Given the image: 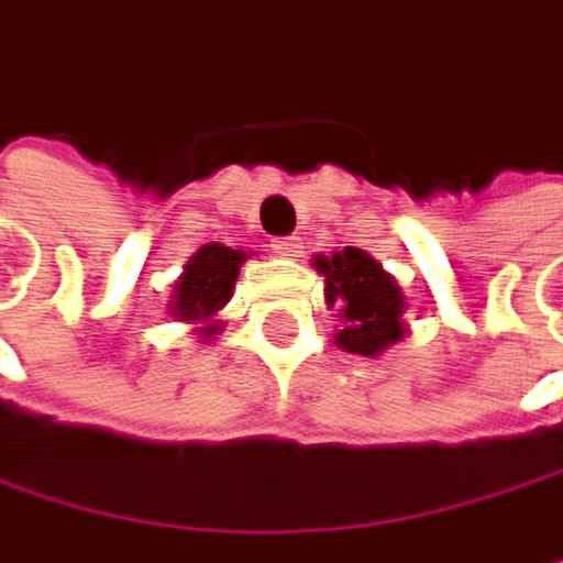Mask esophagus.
I'll use <instances>...</instances> for the list:
<instances>
[{"instance_id":"34e87169","label":"esophagus","mask_w":563,"mask_h":563,"mask_svg":"<svg viewBox=\"0 0 563 563\" xmlns=\"http://www.w3.org/2000/svg\"><path fill=\"white\" fill-rule=\"evenodd\" d=\"M275 255H282V258H295L298 252H301V239L298 235H285V239H275Z\"/></svg>"}]
</instances>
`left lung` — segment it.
Masks as SVG:
<instances>
[{
	"label": "left lung",
	"mask_w": 563,
	"mask_h": 563,
	"mask_svg": "<svg viewBox=\"0 0 563 563\" xmlns=\"http://www.w3.org/2000/svg\"><path fill=\"white\" fill-rule=\"evenodd\" d=\"M311 265L324 275V305L338 308L341 328L334 341L341 351L377 357L410 334L404 321L407 295L371 252L344 245L341 252L314 255Z\"/></svg>",
	"instance_id": "8db88e82"
}]
</instances>
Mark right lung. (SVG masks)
I'll use <instances>...</instances> for the list:
<instances>
[{"label":"right lung","mask_w":563,"mask_h":563,"mask_svg":"<svg viewBox=\"0 0 563 563\" xmlns=\"http://www.w3.org/2000/svg\"><path fill=\"white\" fill-rule=\"evenodd\" d=\"M249 252L229 249L222 242H209L192 252V258L183 265V275L173 285L169 314L183 324H189L199 341H212L222 331L219 311L229 305L235 278Z\"/></svg>","instance_id":"right-lung-1"}]
</instances>
